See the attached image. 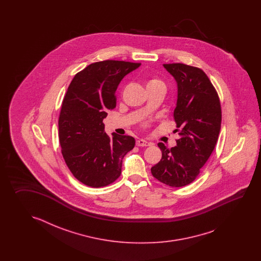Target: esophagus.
<instances>
[{
	"label": "esophagus",
	"instance_id": "esophagus-1",
	"mask_svg": "<svg viewBox=\"0 0 261 261\" xmlns=\"http://www.w3.org/2000/svg\"><path fill=\"white\" fill-rule=\"evenodd\" d=\"M136 144L138 146H148L151 144H150L149 142H147L146 140H144V139H138L136 141Z\"/></svg>",
	"mask_w": 261,
	"mask_h": 261
}]
</instances>
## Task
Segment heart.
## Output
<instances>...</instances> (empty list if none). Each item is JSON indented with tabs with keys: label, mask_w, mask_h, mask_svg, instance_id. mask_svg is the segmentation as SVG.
I'll use <instances>...</instances> for the list:
<instances>
[{
	"label": "heart",
	"mask_w": 261,
	"mask_h": 261,
	"mask_svg": "<svg viewBox=\"0 0 261 261\" xmlns=\"http://www.w3.org/2000/svg\"><path fill=\"white\" fill-rule=\"evenodd\" d=\"M155 85H163V84H162L161 81L158 80V79H155V78H151V79H148L146 81V88H149V87L155 86Z\"/></svg>",
	"instance_id": "heart-1"
}]
</instances>
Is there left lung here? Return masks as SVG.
Wrapping results in <instances>:
<instances>
[{"label":"left lung","mask_w":261,"mask_h":261,"mask_svg":"<svg viewBox=\"0 0 261 261\" xmlns=\"http://www.w3.org/2000/svg\"><path fill=\"white\" fill-rule=\"evenodd\" d=\"M163 67L177 84L173 117L180 138L171 149L158 144L162 156L151 172L161 183L180 188L194 181L215 149L221 128V106L202 70L183 63Z\"/></svg>","instance_id":"8db88e82"}]
</instances>
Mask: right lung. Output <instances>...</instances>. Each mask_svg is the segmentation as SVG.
<instances>
[{"instance_id":"add662e5","label":"right lung","mask_w":261,"mask_h":261,"mask_svg":"<svg viewBox=\"0 0 261 261\" xmlns=\"http://www.w3.org/2000/svg\"><path fill=\"white\" fill-rule=\"evenodd\" d=\"M141 63L95 62L78 72L62 101L59 118L61 153L73 176L91 188L106 187L120 176L122 161L135 140L105 133L102 120L116 105V91Z\"/></svg>"}]
</instances>
